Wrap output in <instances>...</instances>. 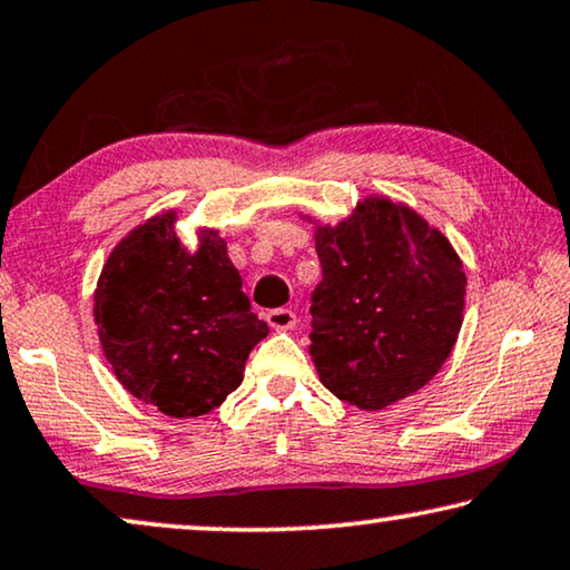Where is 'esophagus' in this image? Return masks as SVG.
<instances>
[{"label": "esophagus", "instance_id": "esophagus-1", "mask_svg": "<svg viewBox=\"0 0 570 570\" xmlns=\"http://www.w3.org/2000/svg\"><path fill=\"white\" fill-rule=\"evenodd\" d=\"M267 323L275 331H291V328H295L297 315L291 308H273L267 313Z\"/></svg>", "mask_w": 570, "mask_h": 570}]
</instances>
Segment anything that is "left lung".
Listing matches in <instances>:
<instances>
[{"mask_svg": "<svg viewBox=\"0 0 570 570\" xmlns=\"http://www.w3.org/2000/svg\"><path fill=\"white\" fill-rule=\"evenodd\" d=\"M315 252L311 356L323 387L362 410L425 387L463 321L466 275L451 242L413 208L374 196L318 226Z\"/></svg>", "mask_w": 570, "mask_h": 570, "instance_id": "1", "label": "left lung"}]
</instances>
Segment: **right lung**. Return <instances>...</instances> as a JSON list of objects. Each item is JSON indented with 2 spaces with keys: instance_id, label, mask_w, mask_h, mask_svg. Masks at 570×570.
I'll return each mask as SVG.
<instances>
[{
  "instance_id": "right-lung-1",
  "label": "right lung",
  "mask_w": 570,
  "mask_h": 570,
  "mask_svg": "<svg viewBox=\"0 0 570 570\" xmlns=\"http://www.w3.org/2000/svg\"><path fill=\"white\" fill-rule=\"evenodd\" d=\"M94 321L107 362L137 400L170 417H198L244 380L269 334L242 293L239 269L214 229L190 252L168 212L125 236L101 269Z\"/></svg>"
}]
</instances>
